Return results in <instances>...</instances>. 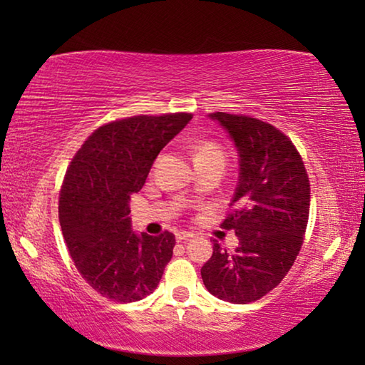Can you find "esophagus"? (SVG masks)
Segmentation results:
<instances>
[{"mask_svg": "<svg viewBox=\"0 0 365 365\" xmlns=\"http://www.w3.org/2000/svg\"><path fill=\"white\" fill-rule=\"evenodd\" d=\"M193 237H195V235L191 232H178L175 238H177L178 243H182V242H188V240H191Z\"/></svg>", "mask_w": 365, "mask_h": 365, "instance_id": "esophagus-1", "label": "esophagus"}]
</instances>
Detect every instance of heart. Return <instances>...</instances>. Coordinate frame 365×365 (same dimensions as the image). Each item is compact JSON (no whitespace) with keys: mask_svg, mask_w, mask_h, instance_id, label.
<instances>
[{"mask_svg":"<svg viewBox=\"0 0 365 365\" xmlns=\"http://www.w3.org/2000/svg\"><path fill=\"white\" fill-rule=\"evenodd\" d=\"M225 159L222 148L214 141H205L195 148V159Z\"/></svg>","mask_w":365,"mask_h":365,"instance_id":"heart-1","label":"heart"}]
</instances>
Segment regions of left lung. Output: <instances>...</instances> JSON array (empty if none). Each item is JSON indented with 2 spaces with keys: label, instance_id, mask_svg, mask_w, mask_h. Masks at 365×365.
Masks as SVG:
<instances>
[{
  "label": "left lung",
  "instance_id": "obj_1",
  "mask_svg": "<svg viewBox=\"0 0 365 365\" xmlns=\"http://www.w3.org/2000/svg\"><path fill=\"white\" fill-rule=\"evenodd\" d=\"M228 133L238 154V183L222 227L238 246L228 255L214 242L202 265L207 292L233 304L252 302L282 282L299 255L311 187L294 145L274 125L248 115L209 114Z\"/></svg>",
  "mask_w": 365,
  "mask_h": 365
}]
</instances>
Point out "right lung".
I'll return each instance as SVG.
<instances>
[{"mask_svg":"<svg viewBox=\"0 0 365 365\" xmlns=\"http://www.w3.org/2000/svg\"><path fill=\"white\" fill-rule=\"evenodd\" d=\"M191 114L135 115L90 135L73 156L61 188L59 224L71 257L104 298L132 302L156 289L175 237L137 233L130 196L138 193L160 150Z\"/></svg>","mask_w":365,"mask_h":365,"instance_id":"right-lung-1","label":"right lung"}]
</instances>
